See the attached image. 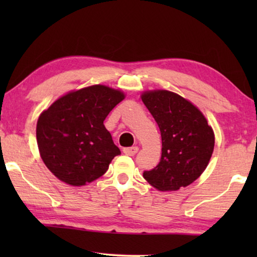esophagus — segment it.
Returning a JSON list of instances; mask_svg holds the SVG:
<instances>
[{
	"mask_svg": "<svg viewBox=\"0 0 257 257\" xmlns=\"http://www.w3.org/2000/svg\"><path fill=\"white\" fill-rule=\"evenodd\" d=\"M138 147L137 146H132V147H125L124 150H122V152H124L126 156H130V157H133L135 154L138 152Z\"/></svg>",
	"mask_w": 257,
	"mask_h": 257,
	"instance_id": "obj_1",
	"label": "esophagus"
}]
</instances>
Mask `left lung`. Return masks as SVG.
Instances as JSON below:
<instances>
[{"mask_svg": "<svg viewBox=\"0 0 257 257\" xmlns=\"http://www.w3.org/2000/svg\"><path fill=\"white\" fill-rule=\"evenodd\" d=\"M142 99L161 133V159L143 177L159 191H177L206 170L214 150V132L205 115L179 94L147 91Z\"/></svg>", "mask_w": 257, "mask_h": 257, "instance_id": "1", "label": "left lung"}]
</instances>
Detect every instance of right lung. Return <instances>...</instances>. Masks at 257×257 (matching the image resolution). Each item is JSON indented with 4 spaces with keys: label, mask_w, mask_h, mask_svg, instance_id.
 I'll use <instances>...</instances> for the list:
<instances>
[{
    "label": "right lung",
    "mask_w": 257,
    "mask_h": 257,
    "mask_svg": "<svg viewBox=\"0 0 257 257\" xmlns=\"http://www.w3.org/2000/svg\"><path fill=\"white\" fill-rule=\"evenodd\" d=\"M124 97L118 90L92 85L61 97L40 115L38 150L59 180L85 185L101 177L120 154L104 120Z\"/></svg>",
    "instance_id": "1"
}]
</instances>
